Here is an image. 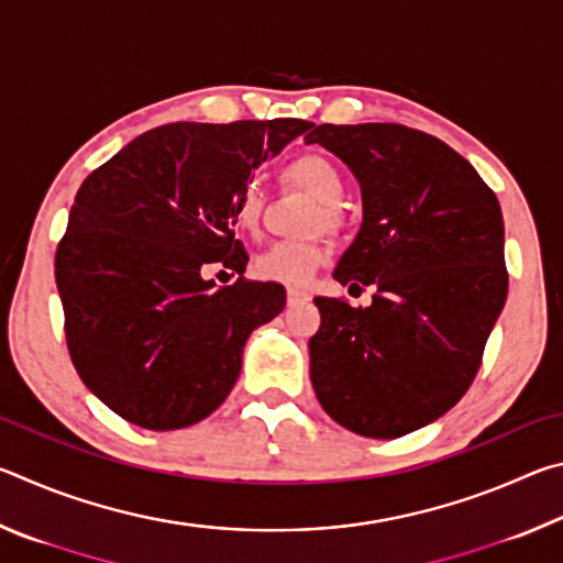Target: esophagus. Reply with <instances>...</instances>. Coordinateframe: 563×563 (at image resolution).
Segmentation results:
<instances>
[{"label": "esophagus", "mask_w": 563, "mask_h": 563, "mask_svg": "<svg viewBox=\"0 0 563 563\" xmlns=\"http://www.w3.org/2000/svg\"><path fill=\"white\" fill-rule=\"evenodd\" d=\"M310 300V295L305 290H298V288H288V305H298V302H305Z\"/></svg>", "instance_id": "1"}]
</instances>
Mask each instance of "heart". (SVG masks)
<instances>
[{"mask_svg": "<svg viewBox=\"0 0 563 563\" xmlns=\"http://www.w3.org/2000/svg\"><path fill=\"white\" fill-rule=\"evenodd\" d=\"M283 180L305 190L318 201L310 216V228H325L340 233L345 225L342 196H345V176L338 164L322 154H302L283 168ZM263 194L255 186L238 190L233 203V223L245 233H258L263 221ZM328 261V247L322 238H305V241H275L255 255L253 275L261 280L280 285H305L322 263Z\"/></svg>", "mask_w": 563, "mask_h": 563, "instance_id": "obj_1", "label": "heart"}]
</instances>
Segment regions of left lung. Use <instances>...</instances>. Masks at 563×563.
<instances>
[{
	"label": "left lung",
	"mask_w": 563,
	"mask_h": 563,
	"mask_svg": "<svg viewBox=\"0 0 563 563\" xmlns=\"http://www.w3.org/2000/svg\"><path fill=\"white\" fill-rule=\"evenodd\" d=\"M305 141L362 188L360 233L332 275L375 288L369 308L316 298L312 389L350 432L395 440L474 383L509 288L501 208L470 161L402 123H312Z\"/></svg>",
	"instance_id": "left-lung-1"
}]
</instances>
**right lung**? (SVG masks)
I'll use <instances>...</instances> for the list:
<instances>
[{
	"label": "right lung",
	"mask_w": 563,
	"mask_h": 563,
	"mask_svg": "<svg viewBox=\"0 0 563 563\" xmlns=\"http://www.w3.org/2000/svg\"><path fill=\"white\" fill-rule=\"evenodd\" d=\"M312 126L302 119L151 129L91 170L56 247L66 347L81 383L144 430H180L223 405L251 332L285 308L245 280L233 233L253 168ZM221 264L239 280L216 289Z\"/></svg>",
	"instance_id": "right-lung-1"
}]
</instances>
